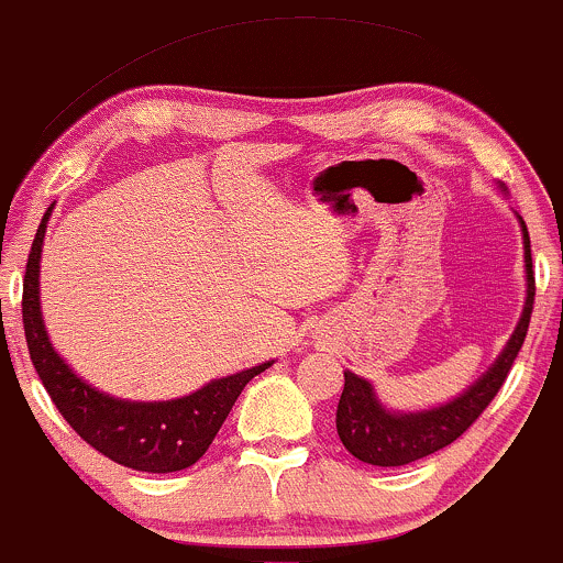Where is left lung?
<instances>
[{
	"mask_svg": "<svg viewBox=\"0 0 563 563\" xmlns=\"http://www.w3.org/2000/svg\"><path fill=\"white\" fill-rule=\"evenodd\" d=\"M507 192V189H501ZM523 233V263H526V303L523 314L515 324L512 335L504 344L501 355L490 363V368L474 385L457 393L453 401L420 411L387 409L376 396L374 385L363 376L344 371V393L335 409V431L341 444L357 461L371 466H407L420 457L439 453L453 444L501 390L520 346L529 330L531 309H534V271H531V241L526 222L518 217Z\"/></svg>",
	"mask_w": 563,
	"mask_h": 563,
	"instance_id": "left-lung-1",
	"label": "left lung"
}]
</instances>
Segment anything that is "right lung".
Wrapping results in <instances>:
<instances>
[{
	"instance_id": "obj_1",
	"label": "right lung",
	"mask_w": 563,
	"mask_h": 563,
	"mask_svg": "<svg viewBox=\"0 0 563 563\" xmlns=\"http://www.w3.org/2000/svg\"><path fill=\"white\" fill-rule=\"evenodd\" d=\"M51 211L54 206L45 211L32 252H29L21 303L29 357L51 401L86 444L121 466L152 474L181 472L192 466L211 448L213 437L228 420L243 387L265 368L274 366V361L243 368L222 379H211L200 390L170 398V401H130V398H113L110 393L91 387L54 350L43 322V309H40V257H43Z\"/></svg>"
}]
</instances>
